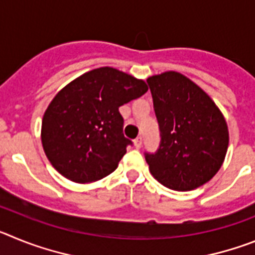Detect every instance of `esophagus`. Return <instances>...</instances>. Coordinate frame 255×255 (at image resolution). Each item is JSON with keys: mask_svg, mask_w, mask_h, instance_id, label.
I'll list each match as a JSON object with an SVG mask.
<instances>
[{"mask_svg": "<svg viewBox=\"0 0 255 255\" xmlns=\"http://www.w3.org/2000/svg\"><path fill=\"white\" fill-rule=\"evenodd\" d=\"M141 144H143V141H141V138H136L134 140V145H135V148H136V149H140Z\"/></svg>", "mask_w": 255, "mask_h": 255, "instance_id": "1", "label": "esophagus"}]
</instances>
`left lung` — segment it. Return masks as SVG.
Segmentation results:
<instances>
[{"label":"left lung","instance_id":"left-lung-1","mask_svg":"<svg viewBox=\"0 0 255 255\" xmlns=\"http://www.w3.org/2000/svg\"><path fill=\"white\" fill-rule=\"evenodd\" d=\"M147 83L161 136L158 149L144 154L150 173L172 190L199 188L224 163L229 147L224 115L202 88L176 71Z\"/></svg>","mask_w":255,"mask_h":255}]
</instances>
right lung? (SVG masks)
Returning a JSON list of instances; mask_svg holds the SVG:
<instances>
[{"label":"right lung","mask_w":255,"mask_h":255,"mask_svg":"<svg viewBox=\"0 0 255 255\" xmlns=\"http://www.w3.org/2000/svg\"><path fill=\"white\" fill-rule=\"evenodd\" d=\"M148 91L143 80L114 67L83 74L62 88L42 121L47 158L71 181L93 182L114 172L131 140L119 108Z\"/></svg>","instance_id":"right-lung-1"}]
</instances>
